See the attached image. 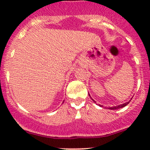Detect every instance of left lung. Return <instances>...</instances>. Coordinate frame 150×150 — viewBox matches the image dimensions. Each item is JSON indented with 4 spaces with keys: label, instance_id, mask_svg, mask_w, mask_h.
Returning <instances> with one entry per match:
<instances>
[{
    "label": "left lung",
    "instance_id": "obj_1",
    "mask_svg": "<svg viewBox=\"0 0 150 150\" xmlns=\"http://www.w3.org/2000/svg\"><path fill=\"white\" fill-rule=\"evenodd\" d=\"M88 95L89 96H90V94H89L88 93ZM133 98V97H132ZM132 98H131V99H132ZM91 99L93 101V102H94V100H93V99H92L91 98ZM131 102V100L129 101V102H125V103H124V104H120V105H117V106H115V107H109L108 109H110V110H117V109H120V108H122V107H125V106L127 105V104H128V103H129V102Z\"/></svg>",
    "mask_w": 150,
    "mask_h": 150
}]
</instances>
